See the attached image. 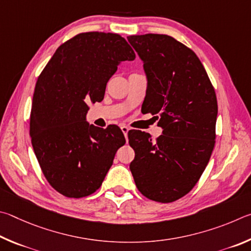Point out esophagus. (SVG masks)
Here are the masks:
<instances>
[{"label":"esophagus","instance_id":"esophagus-1","mask_svg":"<svg viewBox=\"0 0 251 251\" xmlns=\"http://www.w3.org/2000/svg\"><path fill=\"white\" fill-rule=\"evenodd\" d=\"M121 131L123 132V134H125V137H126H126H128V132H129V128H128V126H121Z\"/></svg>","mask_w":251,"mask_h":251}]
</instances>
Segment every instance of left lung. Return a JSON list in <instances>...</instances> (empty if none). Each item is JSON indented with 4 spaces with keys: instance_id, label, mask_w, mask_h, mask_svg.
<instances>
[{
    "instance_id": "left-lung-1",
    "label": "left lung",
    "mask_w": 251,
    "mask_h": 251,
    "mask_svg": "<svg viewBox=\"0 0 251 251\" xmlns=\"http://www.w3.org/2000/svg\"><path fill=\"white\" fill-rule=\"evenodd\" d=\"M143 63L148 86L142 112L156 114L162 134L130 130L135 185L148 199L171 203L186 195L208 164L215 144L217 99L196 54L161 34L128 36Z\"/></svg>"
}]
</instances>
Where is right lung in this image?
<instances>
[{"mask_svg": "<svg viewBox=\"0 0 251 251\" xmlns=\"http://www.w3.org/2000/svg\"><path fill=\"white\" fill-rule=\"evenodd\" d=\"M134 58L120 35L81 33L57 48L38 77L29 135L46 179L64 196L80 199L95 193L126 143L118 126L99 128L86 116L88 103L102 101L121 61Z\"/></svg>", "mask_w": 251, "mask_h": 251, "instance_id": "right-lung-1", "label": "right lung"}]
</instances>
